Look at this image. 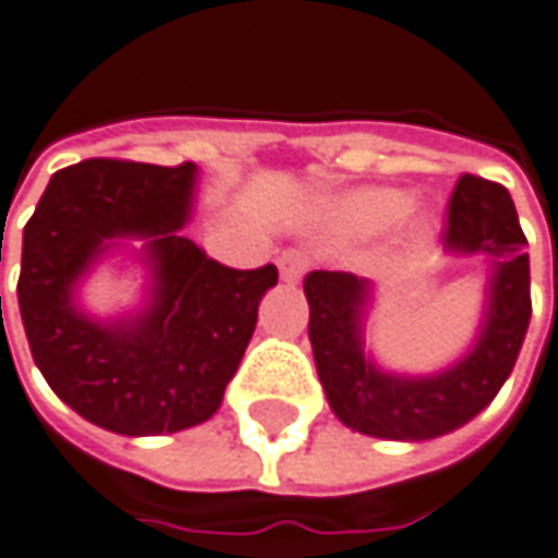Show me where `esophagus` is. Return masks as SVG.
Segmentation results:
<instances>
[{
  "label": "esophagus",
  "instance_id": "34e87169",
  "mask_svg": "<svg viewBox=\"0 0 558 558\" xmlns=\"http://www.w3.org/2000/svg\"><path fill=\"white\" fill-rule=\"evenodd\" d=\"M278 268H280V278L287 280V283H300L305 271V255L303 253H283L278 258Z\"/></svg>",
  "mask_w": 558,
  "mask_h": 558
}]
</instances>
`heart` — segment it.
<instances>
[{
	"label": "heart",
	"instance_id": "heart-1",
	"mask_svg": "<svg viewBox=\"0 0 558 558\" xmlns=\"http://www.w3.org/2000/svg\"><path fill=\"white\" fill-rule=\"evenodd\" d=\"M405 208H409V196H402L400 190H362L340 206V218L350 221L352 228H377L405 215ZM415 233L427 236L430 225L418 221Z\"/></svg>",
	"mask_w": 558,
	"mask_h": 558
}]
</instances>
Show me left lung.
Instances as JSON below:
<instances>
[{"label":"left lung","mask_w":558,"mask_h":558,"mask_svg":"<svg viewBox=\"0 0 558 558\" xmlns=\"http://www.w3.org/2000/svg\"><path fill=\"white\" fill-rule=\"evenodd\" d=\"M506 186L459 178L449 199L444 253L487 265L481 322L469 350L427 375L384 368L365 343L375 283L350 271L305 278L308 340L327 405L340 422L377 440L422 444L484 412L519 359L531 322V265Z\"/></svg>","instance_id":"1"}]
</instances>
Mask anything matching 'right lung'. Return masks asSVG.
<instances>
[{"instance_id": "obj_1", "label": "right lung", "mask_w": 558, "mask_h": 558, "mask_svg": "<svg viewBox=\"0 0 558 558\" xmlns=\"http://www.w3.org/2000/svg\"><path fill=\"white\" fill-rule=\"evenodd\" d=\"M196 186L193 161L86 158L52 174L24 228L17 305L34 362L64 405L111 434L158 437L208 422L278 283L275 265L225 268L183 236ZM118 254L144 268V296L96 316L83 283Z\"/></svg>"}]
</instances>
